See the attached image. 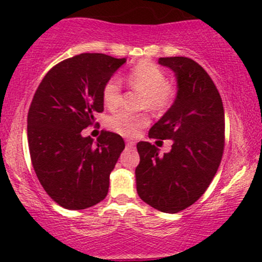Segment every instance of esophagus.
<instances>
[{
    "mask_svg": "<svg viewBox=\"0 0 262 262\" xmlns=\"http://www.w3.org/2000/svg\"><path fill=\"white\" fill-rule=\"evenodd\" d=\"M125 144H127L128 148H134L135 146V141H133V140H127V143Z\"/></svg>",
    "mask_w": 262,
    "mask_h": 262,
    "instance_id": "1",
    "label": "esophagus"
}]
</instances>
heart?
Instances as JSON below:
<instances>
[{
	"label": "heart",
	"mask_w": 262,
	"mask_h": 262,
	"mask_svg": "<svg viewBox=\"0 0 262 262\" xmlns=\"http://www.w3.org/2000/svg\"><path fill=\"white\" fill-rule=\"evenodd\" d=\"M130 86L145 95L144 106L154 111H165L175 101L176 90L167 82L166 73L154 62L141 61L128 75ZM102 98L108 108H116L122 100V81L112 76L102 90ZM149 117L144 113L118 111L108 118V127L123 137H134L146 127Z\"/></svg>",
	"instance_id": "b5f03b06"
}]
</instances>
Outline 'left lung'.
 <instances>
[{
  "mask_svg": "<svg viewBox=\"0 0 262 262\" xmlns=\"http://www.w3.org/2000/svg\"><path fill=\"white\" fill-rule=\"evenodd\" d=\"M177 81L172 106L152 125L149 138L171 139L169 152L148 141L137 144V192L152 208L177 213L193 204L217 173L224 150V108L214 82L189 58H160Z\"/></svg>",
  "mask_w": 262,
  "mask_h": 262,
  "instance_id": "8db88e82",
  "label": "left lung"
}]
</instances>
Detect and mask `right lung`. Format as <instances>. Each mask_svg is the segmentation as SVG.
<instances>
[{
  "label": "right lung",
  "mask_w": 262,
  "mask_h": 262,
  "mask_svg": "<svg viewBox=\"0 0 262 262\" xmlns=\"http://www.w3.org/2000/svg\"><path fill=\"white\" fill-rule=\"evenodd\" d=\"M125 61L80 54L50 69L34 93L27 118L32 164L45 192L66 209L90 208L107 196L124 140L102 132L95 143L81 132L103 112V86Z\"/></svg>",
  "instance_id": "obj_1"
}]
</instances>
